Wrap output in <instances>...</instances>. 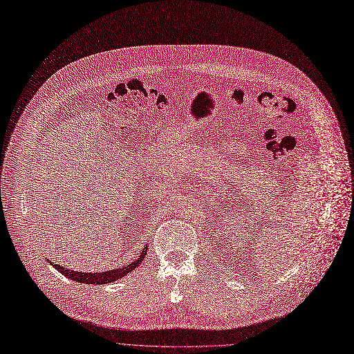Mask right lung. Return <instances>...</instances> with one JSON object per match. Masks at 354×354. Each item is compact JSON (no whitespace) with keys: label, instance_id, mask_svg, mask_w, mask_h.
I'll list each match as a JSON object with an SVG mask.
<instances>
[{"label":"right lung","instance_id":"1","mask_svg":"<svg viewBox=\"0 0 354 354\" xmlns=\"http://www.w3.org/2000/svg\"><path fill=\"white\" fill-rule=\"evenodd\" d=\"M147 253V245L143 248L142 253L137 256V259L134 262L122 266L120 269H114V270H106V272H100V273H84V272H75V270H69L64 266L60 265H53L60 273L65 274L66 278L75 281V282H80V283H89V285H104V283H111L115 282L118 278H122V276H126L127 273H130L133 269H136L137 266H140V263L143 262V259Z\"/></svg>","mask_w":354,"mask_h":354}]
</instances>
